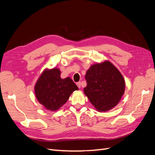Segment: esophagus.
Masks as SVG:
<instances>
[{"label":"esophagus","mask_w":155,"mask_h":155,"mask_svg":"<svg viewBox=\"0 0 155 155\" xmlns=\"http://www.w3.org/2000/svg\"><path fill=\"white\" fill-rule=\"evenodd\" d=\"M76 85H77V86L78 87V88H81V82H78V83H76Z\"/></svg>","instance_id":"esophagus-1"}]
</instances>
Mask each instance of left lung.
Here are the masks:
<instances>
[{
    "instance_id": "1",
    "label": "left lung",
    "mask_w": 155,
    "mask_h": 155,
    "mask_svg": "<svg viewBox=\"0 0 155 155\" xmlns=\"http://www.w3.org/2000/svg\"><path fill=\"white\" fill-rule=\"evenodd\" d=\"M84 93L98 112H107L118 104L124 94L125 82L122 74L109 61L91 65L85 76Z\"/></svg>"
}]
</instances>
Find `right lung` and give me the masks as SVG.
<instances>
[{"mask_svg": "<svg viewBox=\"0 0 155 155\" xmlns=\"http://www.w3.org/2000/svg\"><path fill=\"white\" fill-rule=\"evenodd\" d=\"M78 87L70 78H61L58 68H46L40 75L34 87L36 99L46 109L55 111L69 99Z\"/></svg>", "mask_w": 155, "mask_h": 155, "instance_id": "obj_1", "label": "right lung"}]
</instances>
